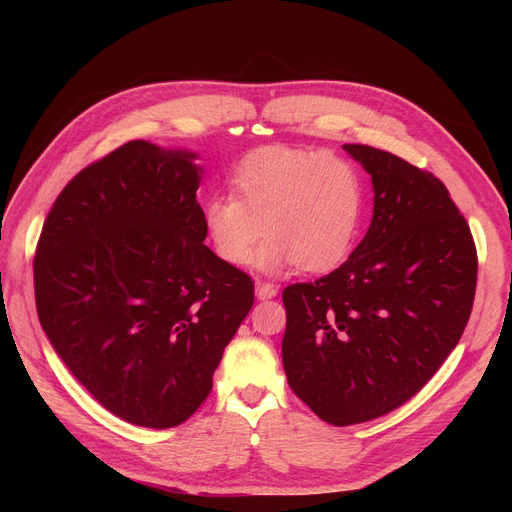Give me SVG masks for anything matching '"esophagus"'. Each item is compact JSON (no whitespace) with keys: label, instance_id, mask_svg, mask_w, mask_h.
<instances>
[{"label":"esophagus","instance_id":"obj_1","mask_svg":"<svg viewBox=\"0 0 512 512\" xmlns=\"http://www.w3.org/2000/svg\"><path fill=\"white\" fill-rule=\"evenodd\" d=\"M277 294V286L275 284H269V282H262V280H258L256 282V297L260 299V301H267V299H273Z\"/></svg>","mask_w":512,"mask_h":512}]
</instances>
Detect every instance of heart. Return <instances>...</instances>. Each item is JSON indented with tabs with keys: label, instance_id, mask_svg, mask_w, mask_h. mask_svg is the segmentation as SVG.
<instances>
[{
	"label": "heart",
	"instance_id": "heart-1",
	"mask_svg": "<svg viewBox=\"0 0 512 512\" xmlns=\"http://www.w3.org/2000/svg\"><path fill=\"white\" fill-rule=\"evenodd\" d=\"M232 196L213 194L203 224L213 252L243 265L265 230L254 265L277 273L297 262L322 273L352 252L365 209L363 177L352 162L318 149L262 147L228 177Z\"/></svg>",
	"mask_w": 512,
	"mask_h": 512
}]
</instances>
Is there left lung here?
I'll return each instance as SVG.
<instances>
[{"label":"left lung","mask_w":512,"mask_h":512,"mask_svg":"<svg viewBox=\"0 0 512 512\" xmlns=\"http://www.w3.org/2000/svg\"><path fill=\"white\" fill-rule=\"evenodd\" d=\"M344 149L374 188L367 235L342 267L282 294L290 389L337 427L423 389L466 329L478 269L470 226L438 177L389 151Z\"/></svg>","instance_id":"8db88e82"}]
</instances>
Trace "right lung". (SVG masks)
Listing matches in <instances>:
<instances>
[{
	"instance_id": "obj_1",
	"label": "right lung",
	"mask_w": 512,
	"mask_h": 512,
	"mask_svg": "<svg viewBox=\"0 0 512 512\" xmlns=\"http://www.w3.org/2000/svg\"><path fill=\"white\" fill-rule=\"evenodd\" d=\"M198 153L130 141L76 175L34 258L36 309L61 361L132 425L198 410L254 282L215 256L196 190Z\"/></svg>"
}]
</instances>
